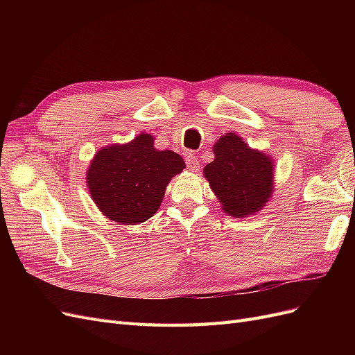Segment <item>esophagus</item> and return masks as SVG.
I'll use <instances>...</instances> for the list:
<instances>
[{
  "instance_id": "1",
  "label": "esophagus",
  "mask_w": 355,
  "mask_h": 355,
  "mask_svg": "<svg viewBox=\"0 0 355 355\" xmlns=\"http://www.w3.org/2000/svg\"><path fill=\"white\" fill-rule=\"evenodd\" d=\"M185 163H187V167H188L189 170H194V171H197V170L200 168L198 159H197V157H196L194 154H188V155H187V158H185Z\"/></svg>"
}]
</instances>
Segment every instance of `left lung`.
I'll list each match as a JSON object with an SVG mask.
<instances>
[{
    "label": "left lung",
    "mask_w": 355,
    "mask_h": 355,
    "mask_svg": "<svg viewBox=\"0 0 355 355\" xmlns=\"http://www.w3.org/2000/svg\"><path fill=\"white\" fill-rule=\"evenodd\" d=\"M214 159L204 176L232 218H245L263 209L274 191V161L252 149L240 136L227 133L213 145Z\"/></svg>",
    "instance_id": "obj_1"
}]
</instances>
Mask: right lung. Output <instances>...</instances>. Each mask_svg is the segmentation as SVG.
Segmentation results:
<instances>
[{"label": "right lung", "instance_id": "right-lung-1", "mask_svg": "<svg viewBox=\"0 0 355 355\" xmlns=\"http://www.w3.org/2000/svg\"><path fill=\"white\" fill-rule=\"evenodd\" d=\"M185 161L173 151H158L154 137L141 133L132 142L102 148L87 170V188L106 218L136 225L153 218L166 187L182 173Z\"/></svg>", "mask_w": 355, "mask_h": 355}]
</instances>
